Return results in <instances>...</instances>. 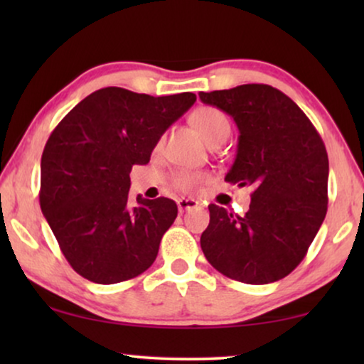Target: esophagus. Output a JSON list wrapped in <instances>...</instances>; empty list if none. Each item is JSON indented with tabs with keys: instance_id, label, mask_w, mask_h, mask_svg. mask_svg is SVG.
I'll list each match as a JSON object with an SVG mask.
<instances>
[{
	"instance_id": "34e87169",
	"label": "esophagus",
	"mask_w": 364,
	"mask_h": 364,
	"mask_svg": "<svg viewBox=\"0 0 364 364\" xmlns=\"http://www.w3.org/2000/svg\"><path fill=\"white\" fill-rule=\"evenodd\" d=\"M200 203L196 198H178L177 200V207H178V212H186V210H191V208H197Z\"/></svg>"
}]
</instances>
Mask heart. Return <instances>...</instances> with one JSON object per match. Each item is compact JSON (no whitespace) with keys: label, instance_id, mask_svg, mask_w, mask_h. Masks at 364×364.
I'll return each mask as SVG.
<instances>
[{"label":"heart","instance_id":"heart-1","mask_svg":"<svg viewBox=\"0 0 364 364\" xmlns=\"http://www.w3.org/2000/svg\"><path fill=\"white\" fill-rule=\"evenodd\" d=\"M192 124L197 129L198 134L210 144L223 142L230 136V122L225 114L217 107H198L196 112L192 114ZM203 178L202 173H191V172H178L173 182L182 191H192Z\"/></svg>","mask_w":364,"mask_h":364}]
</instances>
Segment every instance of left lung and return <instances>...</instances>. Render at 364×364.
<instances>
[{
	"label": "left lung",
	"instance_id": "8db88e82",
	"mask_svg": "<svg viewBox=\"0 0 364 364\" xmlns=\"http://www.w3.org/2000/svg\"><path fill=\"white\" fill-rule=\"evenodd\" d=\"M198 97L233 117L240 132L225 181L253 187L245 215L208 205L203 255L232 280L250 285L282 280L305 258L325 220L330 171L325 144L305 112L267 84Z\"/></svg>",
	"mask_w": 364,
	"mask_h": 364
}]
</instances>
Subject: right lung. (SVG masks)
I'll return each instance as SVG.
<instances>
[{
    "label": "right lung",
    "mask_w": 364,
    "mask_h": 364,
    "mask_svg": "<svg viewBox=\"0 0 364 364\" xmlns=\"http://www.w3.org/2000/svg\"><path fill=\"white\" fill-rule=\"evenodd\" d=\"M197 101L192 92L154 97L122 87L89 94L58 124L41 157L43 215L74 270L112 285L156 260L177 217L171 198L137 196L132 166H146L162 134Z\"/></svg>",
    "instance_id": "right-lung-1"
}]
</instances>
